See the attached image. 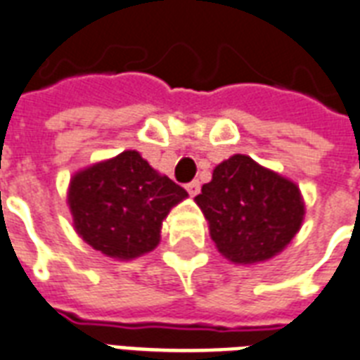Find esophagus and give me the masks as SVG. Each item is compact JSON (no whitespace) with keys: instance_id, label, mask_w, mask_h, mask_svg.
<instances>
[{"instance_id":"obj_1","label":"esophagus","mask_w":360,"mask_h":360,"mask_svg":"<svg viewBox=\"0 0 360 360\" xmlns=\"http://www.w3.org/2000/svg\"><path fill=\"white\" fill-rule=\"evenodd\" d=\"M200 181H191V183H188V185H186V191H188V194H191V196H196V194H198L200 192Z\"/></svg>"}]
</instances>
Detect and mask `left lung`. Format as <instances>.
<instances>
[{
    "label": "left lung",
    "mask_w": 360,
    "mask_h": 360,
    "mask_svg": "<svg viewBox=\"0 0 360 360\" xmlns=\"http://www.w3.org/2000/svg\"><path fill=\"white\" fill-rule=\"evenodd\" d=\"M210 224L211 240L234 264L274 259L298 234L306 205L295 181L234 155L213 169L194 198Z\"/></svg>",
    "instance_id": "1"
}]
</instances>
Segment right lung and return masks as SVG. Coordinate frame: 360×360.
Masks as SVG:
<instances>
[{"instance_id":"add662e5","label":"right lung","mask_w":360,"mask_h":360,"mask_svg":"<svg viewBox=\"0 0 360 360\" xmlns=\"http://www.w3.org/2000/svg\"><path fill=\"white\" fill-rule=\"evenodd\" d=\"M188 194L158 174L137 150H124L73 174L68 205L75 232L92 249L117 260L150 253L164 219Z\"/></svg>"}]
</instances>
